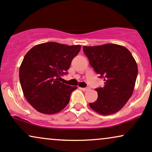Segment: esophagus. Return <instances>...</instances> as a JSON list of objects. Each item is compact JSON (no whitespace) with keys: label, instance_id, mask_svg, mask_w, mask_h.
<instances>
[{"label":"esophagus","instance_id":"34e87169","mask_svg":"<svg viewBox=\"0 0 152 152\" xmlns=\"http://www.w3.org/2000/svg\"><path fill=\"white\" fill-rule=\"evenodd\" d=\"M80 89L83 91H88L90 88H80Z\"/></svg>","mask_w":152,"mask_h":152}]
</instances>
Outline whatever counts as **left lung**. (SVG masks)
<instances>
[{
  "mask_svg": "<svg viewBox=\"0 0 152 152\" xmlns=\"http://www.w3.org/2000/svg\"><path fill=\"white\" fill-rule=\"evenodd\" d=\"M91 66L105 86L95 89L98 98L89 105L100 115L118 112L132 94L138 74L137 65L126 47L115 44L83 47Z\"/></svg>",
  "mask_w": 152,
  "mask_h": 152,
  "instance_id": "1",
  "label": "left lung"
}]
</instances>
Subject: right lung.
I'll use <instances>...</instances> for the list:
<instances>
[{"label": "right lung", "mask_w": 152, "mask_h": 152, "mask_svg": "<svg viewBox=\"0 0 152 152\" xmlns=\"http://www.w3.org/2000/svg\"><path fill=\"white\" fill-rule=\"evenodd\" d=\"M81 49L57 42L40 44L25 54L20 67V82L24 96L34 109L44 114H55L63 110L77 88L61 83V76Z\"/></svg>", "instance_id": "1"}]
</instances>
